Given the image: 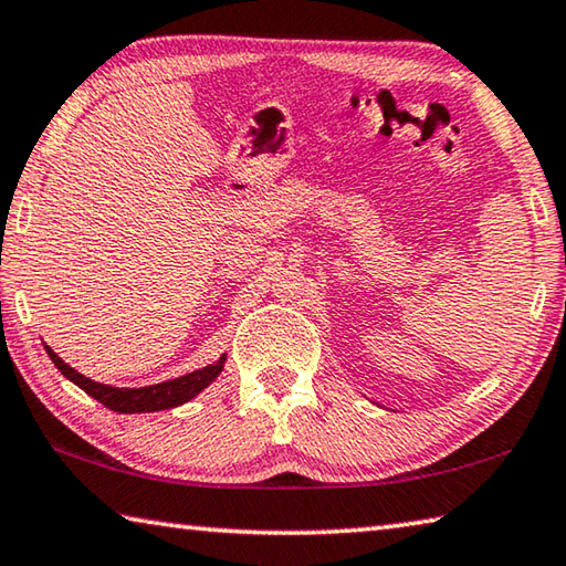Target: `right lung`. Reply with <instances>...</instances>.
Wrapping results in <instances>:
<instances>
[{"instance_id": "add662e5", "label": "right lung", "mask_w": 566, "mask_h": 566, "mask_svg": "<svg viewBox=\"0 0 566 566\" xmlns=\"http://www.w3.org/2000/svg\"><path fill=\"white\" fill-rule=\"evenodd\" d=\"M44 349H46V354H50V359L56 364V369H60L66 379L74 381L76 387L87 391L90 397L102 401L107 409L122 411V415H134V411H159V409H171V407L185 405V401H189L191 397H197L199 391L209 385V381L217 379V375L222 371L224 359H227V357H219L217 361H212L205 369L189 371V375H185V377L161 381V385L139 387V389H119V387H107V385H99V381L87 379L76 369H72L70 364H64L50 347H44Z\"/></svg>"}]
</instances>
